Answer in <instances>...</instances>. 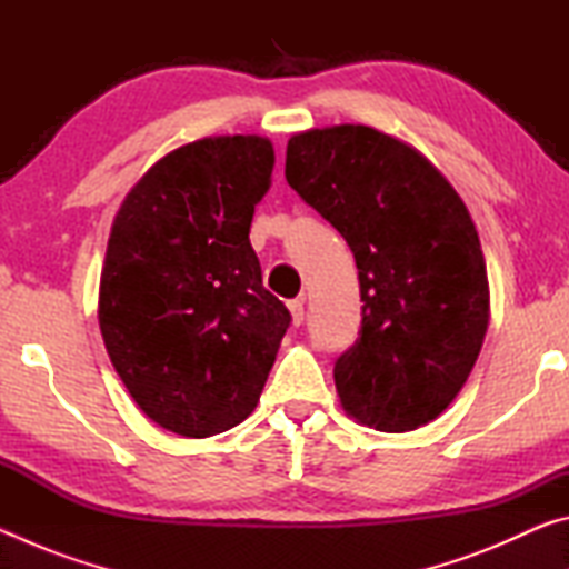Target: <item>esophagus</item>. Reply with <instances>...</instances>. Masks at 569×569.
I'll return each mask as SVG.
<instances>
[{"mask_svg":"<svg viewBox=\"0 0 569 569\" xmlns=\"http://www.w3.org/2000/svg\"><path fill=\"white\" fill-rule=\"evenodd\" d=\"M288 308H291V316H293V323L301 326L303 319H306V308H303V298H293L291 303H288Z\"/></svg>","mask_w":569,"mask_h":569,"instance_id":"34e87169","label":"esophagus"}]
</instances>
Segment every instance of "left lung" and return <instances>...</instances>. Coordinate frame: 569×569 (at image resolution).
I'll list each match as a JSON object with an SVG mask.
<instances>
[{"label": "left lung", "mask_w": 569, "mask_h": 569, "mask_svg": "<svg viewBox=\"0 0 569 569\" xmlns=\"http://www.w3.org/2000/svg\"><path fill=\"white\" fill-rule=\"evenodd\" d=\"M286 180L359 268V339L333 363L343 409L379 431L437 419L465 387L489 323L467 206L427 158L366 124L293 134Z\"/></svg>", "instance_id": "8db88e82"}]
</instances>
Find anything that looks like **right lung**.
Wrapping results in <instances>:
<instances>
[{"mask_svg": "<svg viewBox=\"0 0 569 569\" xmlns=\"http://www.w3.org/2000/svg\"><path fill=\"white\" fill-rule=\"evenodd\" d=\"M273 162L258 134L196 140L158 160L112 223L102 339L134 403L180 437L243 421L291 326L248 238Z\"/></svg>", "mask_w": 569, "mask_h": 569, "instance_id": "obj_1", "label": "right lung"}]
</instances>
